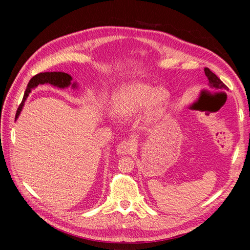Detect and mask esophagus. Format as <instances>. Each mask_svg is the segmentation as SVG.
Instances as JSON below:
<instances>
[{
  "label": "esophagus",
  "mask_w": 250,
  "mask_h": 250,
  "mask_svg": "<svg viewBox=\"0 0 250 250\" xmlns=\"http://www.w3.org/2000/svg\"><path fill=\"white\" fill-rule=\"evenodd\" d=\"M134 150V145L133 143L130 141H124L121 144H119V146L117 147V154L119 155H127V154H131Z\"/></svg>",
  "instance_id": "34e87169"
}]
</instances>
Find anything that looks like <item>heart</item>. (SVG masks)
<instances>
[{"instance_id":"b5f03b06","label":"heart","mask_w":250,"mask_h":250,"mask_svg":"<svg viewBox=\"0 0 250 250\" xmlns=\"http://www.w3.org/2000/svg\"><path fill=\"white\" fill-rule=\"evenodd\" d=\"M166 103V95L145 83H130L120 86L111 97L112 111L119 117H131L148 107L150 116L160 112Z\"/></svg>"}]
</instances>
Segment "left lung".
<instances>
[{"label": "left lung", "mask_w": 250, "mask_h": 250, "mask_svg": "<svg viewBox=\"0 0 250 250\" xmlns=\"http://www.w3.org/2000/svg\"><path fill=\"white\" fill-rule=\"evenodd\" d=\"M204 74H206V76L208 79V86L210 88L220 89V90L228 89V86H226L224 83L208 69V67H204Z\"/></svg>", "instance_id": "8db88e82"}]
</instances>
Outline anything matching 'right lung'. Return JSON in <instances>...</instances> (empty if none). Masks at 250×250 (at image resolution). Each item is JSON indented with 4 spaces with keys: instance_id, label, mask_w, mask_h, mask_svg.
Masks as SVG:
<instances>
[{
    "instance_id": "right-lung-1",
    "label": "right lung",
    "mask_w": 250,
    "mask_h": 250,
    "mask_svg": "<svg viewBox=\"0 0 250 250\" xmlns=\"http://www.w3.org/2000/svg\"><path fill=\"white\" fill-rule=\"evenodd\" d=\"M72 77L69 74L63 73V72H46V73H40L33 76L31 79H30L27 88L25 90L24 98H22V101L20 104V106L17 110V115H16V120L19 118L20 113L22 109V106H24V103L26 99L28 98L29 94L31 93V90L35 88L37 85L40 84H46V83H49V84H52L54 86H57L59 88H64L70 86L72 84ZM72 87H77L76 83H73Z\"/></svg>"
}]
</instances>
